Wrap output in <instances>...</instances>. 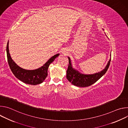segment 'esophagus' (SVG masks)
<instances>
[{
    "label": "esophagus",
    "instance_id": "34e87169",
    "mask_svg": "<svg viewBox=\"0 0 128 128\" xmlns=\"http://www.w3.org/2000/svg\"><path fill=\"white\" fill-rule=\"evenodd\" d=\"M68 52V50L67 48H64L62 50V54H64V55H65V54H66Z\"/></svg>",
    "mask_w": 128,
    "mask_h": 128
}]
</instances>
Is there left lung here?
Masks as SVG:
<instances>
[{"mask_svg": "<svg viewBox=\"0 0 128 128\" xmlns=\"http://www.w3.org/2000/svg\"><path fill=\"white\" fill-rule=\"evenodd\" d=\"M103 30H104V29ZM110 56V59L108 61L107 65L100 72H96L95 74H82L74 68L72 66L70 57H68L69 65L66 72L67 79L72 84L79 87H86L93 84L99 80L102 76H103L107 71L111 61V52Z\"/></svg>", "mask_w": 128, "mask_h": 128, "instance_id": "left-lung-1", "label": "left lung"}]
</instances>
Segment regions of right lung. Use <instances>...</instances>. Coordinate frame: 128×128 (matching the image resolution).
Wrapping results in <instances>:
<instances>
[{"label":"right lung","mask_w":128,"mask_h":128,"mask_svg":"<svg viewBox=\"0 0 128 128\" xmlns=\"http://www.w3.org/2000/svg\"><path fill=\"white\" fill-rule=\"evenodd\" d=\"M8 41L6 46L8 61L11 71L18 80L29 84L36 85L42 83L48 76V70L50 65L58 57L60 54H54L42 67L34 70H26L18 66L12 59L9 52Z\"/></svg>","instance_id":"add662e5"}]
</instances>
